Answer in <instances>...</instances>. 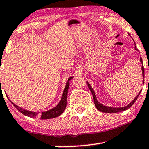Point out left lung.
Returning a JSON list of instances; mask_svg holds the SVG:
<instances>
[{
    "label": "left lung",
    "mask_w": 149,
    "mask_h": 149,
    "mask_svg": "<svg viewBox=\"0 0 149 149\" xmlns=\"http://www.w3.org/2000/svg\"><path fill=\"white\" fill-rule=\"evenodd\" d=\"M130 36V35H129ZM135 49H137L136 48V46H135ZM140 62L142 64V67H141V70H142V75H143V84H144V68H143V61H142V59L140 58ZM87 86L89 88V89H90L91 92H92V96H93V99H94V104H95L96 107H97V109L99 110V111H102V112H104V113H117V112H121V111H125V110L128 109L130 108L132 106L133 104H134V102H136L137 100V98L139 97V94H140L141 92V90L140 91V92L138 94V95L136 96V97L134 98V100L132 101L131 103H129V104L126 105V107H107V106H104V105L100 103V102H98V100H97V97H96V94L94 93V89H92V87H91V85L89 84V83L87 81Z\"/></svg>",
    "instance_id": "8db88e82"
}]
</instances>
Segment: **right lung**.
I'll list each match as a JSON object with an SVG mask.
<instances>
[{"label":"right lung","mask_w":149,"mask_h":149,"mask_svg":"<svg viewBox=\"0 0 149 149\" xmlns=\"http://www.w3.org/2000/svg\"><path fill=\"white\" fill-rule=\"evenodd\" d=\"M73 78V77H70V78H68V81L66 83V86H65V89L63 91V94H62V98L60 102H59L57 106L53 107L51 109L47 110L46 111H42V112H34V111H30L28 110L25 109L21 108V107L17 106L16 104H15L14 103H13L11 102V103L14 105V107L20 111V113H22L23 114L27 116H30V117H39L41 119H52V118L57 117L58 116L61 115L63 111H65V108L67 106V97H68V89L69 86H70V82L69 81L71 80Z\"/></svg>","instance_id":"right-lung-1"}]
</instances>
